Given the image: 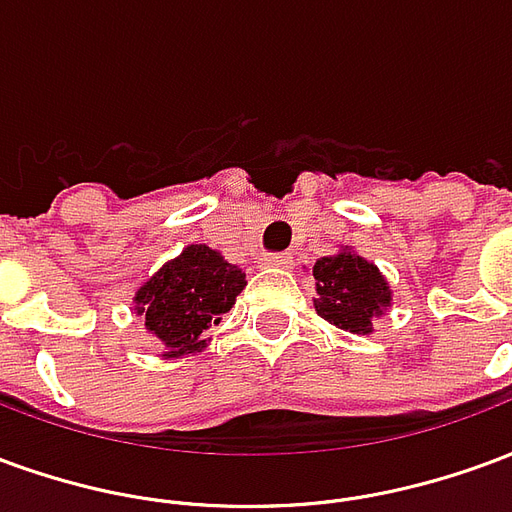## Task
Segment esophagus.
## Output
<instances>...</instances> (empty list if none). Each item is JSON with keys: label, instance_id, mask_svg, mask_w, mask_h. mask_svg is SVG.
<instances>
[{"label": "esophagus", "instance_id": "obj_1", "mask_svg": "<svg viewBox=\"0 0 512 512\" xmlns=\"http://www.w3.org/2000/svg\"><path fill=\"white\" fill-rule=\"evenodd\" d=\"M260 263L271 268H290L293 266V257H290L288 252H279V255H263L260 257Z\"/></svg>", "mask_w": 512, "mask_h": 512}]
</instances>
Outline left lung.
Wrapping results in <instances>:
<instances>
[{
  "label": "left lung",
  "mask_w": 512,
  "mask_h": 512,
  "mask_svg": "<svg viewBox=\"0 0 512 512\" xmlns=\"http://www.w3.org/2000/svg\"><path fill=\"white\" fill-rule=\"evenodd\" d=\"M318 299L315 310L323 321L351 334L373 332V315L389 307V285L365 257L340 252L321 257L312 266Z\"/></svg>",
  "instance_id": "left-lung-1"
}]
</instances>
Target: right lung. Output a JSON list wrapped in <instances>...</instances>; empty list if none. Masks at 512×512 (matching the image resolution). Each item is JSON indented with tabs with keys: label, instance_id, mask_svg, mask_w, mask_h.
<instances>
[{
	"label": "right lung",
	"instance_id": "right-lung-1",
	"mask_svg": "<svg viewBox=\"0 0 512 512\" xmlns=\"http://www.w3.org/2000/svg\"><path fill=\"white\" fill-rule=\"evenodd\" d=\"M246 288V274L219 252L191 244L180 257L158 268L136 290V312L145 315L147 332L167 348L164 356H186L205 348L202 334L230 312Z\"/></svg>",
	"mask_w": 512,
	"mask_h": 512
}]
</instances>
